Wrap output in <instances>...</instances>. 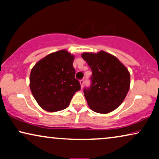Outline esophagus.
I'll return each instance as SVG.
<instances>
[{
	"label": "esophagus",
	"mask_w": 159,
	"mask_h": 159,
	"mask_svg": "<svg viewBox=\"0 0 159 159\" xmlns=\"http://www.w3.org/2000/svg\"><path fill=\"white\" fill-rule=\"evenodd\" d=\"M80 85H81V88H82V87H83V84H84V80H80Z\"/></svg>",
	"instance_id": "1"
}]
</instances>
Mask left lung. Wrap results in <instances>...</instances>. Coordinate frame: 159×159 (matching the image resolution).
<instances>
[{"label": "left lung", "instance_id": "8db88e82", "mask_svg": "<svg viewBox=\"0 0 159 159\" xmlns=\"http://www.w3.org/2000/svg\"><path fill=\"white\" fill-rule=\"evenodd\" d=\"M82 57L92 71V84L84 97L93 111L108 114L125 100L130 86V74L116 56L103 51L83 53Z\"/></svg>", "mask_w": 159, "mask_h": 159}]
</instances>
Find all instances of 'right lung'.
Here are the masks:
<instances>
[{
  "label": "right lung",
  "instance_id": "right-lung-1",
  "mask_svg": "<svg viewBox=\"0 0 159 159\" xmlns=\"http://www.w3.org/2000/svg\"><path fill=\"white\" fill-rule=\"evenodd\" d=\"M75 56L66 50L47 55L32 67L30 88L43 109L56 112L67 108L73 95L80 90L73 67Z\"/></svg>",
  "mask_w": 159,
  "mask_h": 159
}]
</instances>
